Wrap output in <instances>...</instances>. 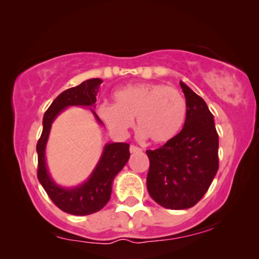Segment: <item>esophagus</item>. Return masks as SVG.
<instances>
[{
    "mask_svg": "<svg viewBox=\"0 0 259 259\" xmlns=\"http://www.w3.org/2000/svg\"><path fill=\"white\" fill-rule=\"evenodd\" d=\"M142 149L136 147V145H130V152L131 154H135V152H141Z\"/></svg>",
    "mask_w": 259,
    "mask_h": 259,
    "instance_id": "obj_1",
    "label": "esophagus"
}]
</instances>
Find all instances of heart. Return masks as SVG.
<instances>
[{"label": "heart", "mask_w": 259, "mask_h": 259, "mask_svg": "<svg viewBox=\"0 0 259 259\" xmlns=\"http://www.w3.org/2000/svg\"><path fill=\"white\" fill-rule=\"evenodd\" d=\"M114 104H101L97 114L109 130L124 136L134 124L154 144L174 140L184 125L188 107L178 90L159 83H136L112 94Z\"/></svg>", "instance_id": "1"}]
</instances>
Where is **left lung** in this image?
I'll return each instance as SVG.
<instances>
[{"mask_svg": "<svg viewBox=\"0 0 259 259\" xmlns=\"http://www.w3.org/2000/svg\"><path fill=\"white\" fill-rule=\"evenodd\" d=\"M188 112L184 126L174 140L148 150L149 195L166 209L194 206L212 183L218 170V135L205 101L180 82Z\"/></svg>", "mask_w": 259, "mask_h": 259, "instance_id": "1", "label": "left lung"}]
</instances>
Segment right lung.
<instances>
[{
  "label": "right lung",
  "instance_id": "obj_1",
  "mask_svg": "<svg viewBox=\"0 0 259 259\" xmlns=\"http://www.w3.org/2000/svg\"><path fill=\"white\" fill-rule=\"evenodd\" d=\"M101 78H90L74 88L64 90L53 101L43 116V131L36 145L38 156L37 178L50 199L64 212L87 216L100 211L109 202L115 177L130 157L129 144L122 142L107 143L96 166L83 183L76 187H62L53 180L46 159V148L52 125L56 117L69 107L88 108L100 125L103 122L98 118L94 108L100 89Z\"/></svg>",
  "mask_w": 259,
  "mask_h": 259
}]
</instances>
